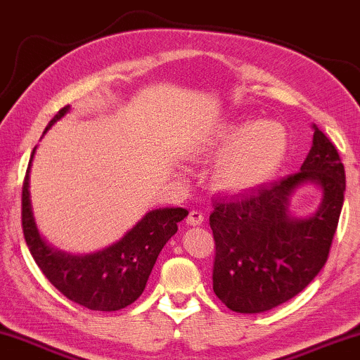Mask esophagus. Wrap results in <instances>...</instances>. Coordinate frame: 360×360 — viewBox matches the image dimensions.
<instances>
[{
  "label": "esophagus",
  "mask_w": 360,
  "mask_h": 360,
  "mask_svg": "<svg viewBox=\"0 0 360 360\" xmlns=\"http://www.w3.org/2000/svg\"><path fill=\"white\" fill-rule=\"evenodd\" d=\"M202 222H204V214L198 209L191 210L189 215H188V224L194 225V227H195V225H200Z\"/></svg>",
  "instance_id": "1"
}]
</instances>
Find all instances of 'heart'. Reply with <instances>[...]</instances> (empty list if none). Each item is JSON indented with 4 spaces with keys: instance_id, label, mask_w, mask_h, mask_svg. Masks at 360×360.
Listing matches in <instances>:
<instances>
[{
    "instance_id": "obj_1",
    "label": "heart",
    "mask_w": 360,
    "mask_h": 360,
    "mask_svg": "<svg viewBox=\"0 0 360 360\" xmlns=\"http://www.w3.org/2000/svg\"><path fill=\"white\" fill-rule=\"evenodd\" d=\"M210 148L225 153L215 169L219 188L232 193L250 191L270 181L283 165L288 136L273 122L229 123L215 133Z\"/></svg>"
}]
</instances>
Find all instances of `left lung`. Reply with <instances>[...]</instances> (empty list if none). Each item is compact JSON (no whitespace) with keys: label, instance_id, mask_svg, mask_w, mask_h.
<instances>
[{"label":"left lung","instance_id":"1","mask_svg":"<svg viewBox=\"0 0 360 360\" xmlns=\"http://www.w3.org/2000/svg\"><path fill=\"white\" fill-rule=\"evenodd\" d=\"M313 146L296 174L247 194L214 200V293L237 313H263L301 293L326 265L341 215L346 172L336 146L313 124ZM304 182L323 191L309 218L289 215V198Z\"/></svg>","mask_w":360,"mask_h":360}]
</instances>
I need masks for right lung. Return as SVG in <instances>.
I'll list each match as a JSON object with an SVG mask.
<instances>
[{"mask_svg": "<svg viewBox=\"0 0 360 360\" xmlns=\"http://www.w3.org/2000/svg\"><path fill=\"white\" fill-rule=\"evenodd\" d=\"M60 108L44 133L69 112ZM30 166L22 183V233L37 266L67 300L92 311H118L135 303L145 290L156 258L166 242L177 232L189 212L181 207L156 209L148 212L122 240L92 255H69L57 252L42 240L32 217L30 199Z\"/></svg>", "mask_w": 360, "mask_h": 360, "instance_id": "1", "label": "right lung"}]
</instances>
